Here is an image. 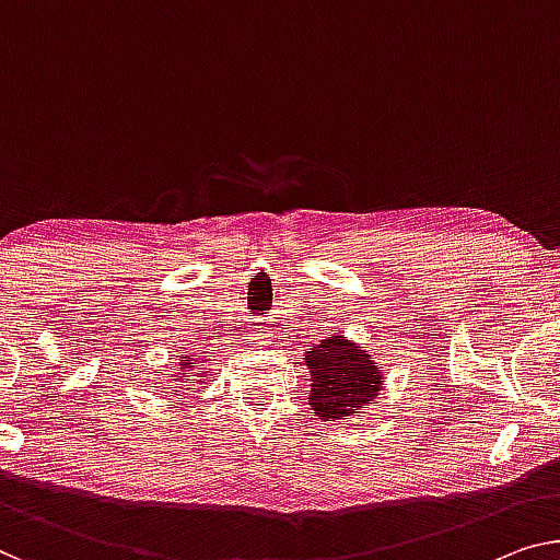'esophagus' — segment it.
Here are the masks:
<instances>
[{"instance_id": "1", "label": "esophagus", "mask_w": 560, "mask_h": 560, "mask_svg": "<svg viewBox=\"0 0 560 560\" xmlns=\"http://www.w3.org/2000/svg\"><path fill=\"white\" fill-rule=\"evenodd\" d=\"M252 345H266V339H269V337H266V331L264 329H256L254 334H252Z\"/></svg>"}]
</instances>
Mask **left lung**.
Masks as SVG:
<instances>
[{"instance_id":"1","label":"left lung","mask_w":560,"mask_h":560,"mask_svg":"<svg viewBox=\"0 0 560 560\" xmlns=\"http://www.w3.org/2000/svg\"><path fill=\"white\" fill-rule=\"evenodd\" d=\"M304 360L312 372L308 405L319 420H345L377 397L382 385L377 362L345 337L322 339L308 349Z\"/></svg>"}]
</instances>
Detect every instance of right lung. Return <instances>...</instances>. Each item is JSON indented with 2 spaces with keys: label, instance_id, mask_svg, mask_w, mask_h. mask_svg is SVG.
<instances>
[{
  "label": "right lung",
  "instance_id": "1",
  "mask_svg": "<svg viewBox=\"0 0 560 560\" xmlns=\"http://www.w3.org/2000/svg\"><path fill=\"white\" fill-rule=\"evenodd\" d=\"M180 372H183V377H196V374H190V372H194V366H196V360H194V357H180ZM175 392H178V389H175Z\"/></svg>",
  "mask_w": 560,
  "mask_h": 560
}]
</instances>
